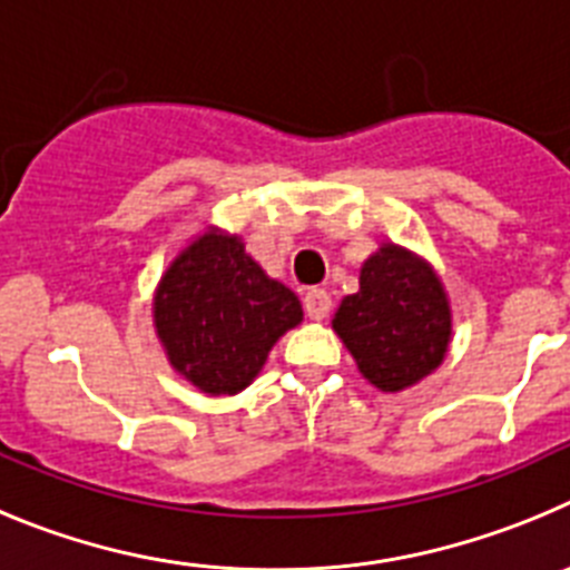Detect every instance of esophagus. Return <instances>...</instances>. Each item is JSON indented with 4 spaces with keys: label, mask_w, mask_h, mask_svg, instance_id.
<instances>
[{
    "label": "esophagus",
    "mask_w": 570,
    "mask_h": 570,
    "mask_svg": "<svg viewBox=\"0 0 570 570\" xmlns=\"http://www.w3.org/2000/svg\"><path fill=\"white\" fill-rule=\"evenodd\" d=\"M304 309L312 321H323L332 309V297L326 289H309L304 295Z\"/></svg>",
    "instance_id": "34e87169"
}]
</instances>
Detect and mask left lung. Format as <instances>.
Returning a JSON list of instances; mask_svg holds the SVG:
<instances>
[{
    "instance_id": "1",
    "label": "left lung",
    "mask_w": 570,
    "mask_h": 570,
    "mask_svg": "<svg viewBox=\"0 0 570 570\" xmlns=\"http://www.w3.org/2000/svg\"><path fill=\"white\" fill-rule=\"evenodd\" d=\"M332 330L372 386L403 392L432 374L449 352V295L425 261L383 244L363 264L361 289L337 306Z\"/></svg>"
}]
</instances>
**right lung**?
Instances as JSON below:
<instances>
[{
  "label": "right lung",
  "mask_w": 570,
  "mask_h": 570,
  "mask_svg": "<svg viewBox=\"0 0 570 570\" xmlns=\"http://www.w3.org/2000/svg\"><path fill=\"white\" fill-rule=\"evenodd\" d=\"M301 321L295 292L269 278L238 235L215 227L176 255L153 297L167 361L209 397L244 392Z\"/></svg>",
  "instance_id": "1"
}]
</instances>
